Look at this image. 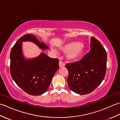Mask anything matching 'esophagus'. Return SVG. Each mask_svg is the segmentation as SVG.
Listing matches in <instances>:
<instances>
[{"label":"esophagus","instance_id":"1","mask_svg":"<svg viewBox=\"0 0 120 120\" xmlns=\"http://www.w3.org/2000/svg\"><path fill=\"white\" fill-rule=\"evenodd\" d=\"M59 67L60 68H63L65 66V64L64 63L62 62V61H59Z\"/></svg>","mask_w":120,"mask_h":120}]
</instances>
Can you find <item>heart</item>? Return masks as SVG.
I'll use <instances>...</instances> for the list:
<instances>
[{
	"label": "heart",
	"instance_id": "b5f03b06",
	"mask_svg": "<svg viewBox=\"0 0 120 120\" xmlns=\"http://www.w3.org/2000/svg\"><path fill=\"white\" fill-rule=\"evenodd\" d=\"M62 50L67 53L68 58L71 61L79 59L83 55L85 47L82 44L78 41L68 43L62 47Z\"/></svg>",
	"mask_w": 120,
	"mask_h": 120
}]
</instances>
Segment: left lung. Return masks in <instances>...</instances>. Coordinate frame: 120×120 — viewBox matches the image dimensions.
<instances>
[{
  "mask_svg": "<svg viewBox=\"0 0 120 120\" xmlns=\"http://www.w3.org/2000/svg\"><path fill=\"white\" fill-rule=\"evenodd\" d=\"M90 50L78 61L68 63V83L75 93L85 95L92 92L105 78L107 53L101 42L91 37Z\"/></svg>",
  "mask_w": 120,
  "mask_h": 120,
  "instance_id": "1",
  "label": "left lung"
}]
</instances>
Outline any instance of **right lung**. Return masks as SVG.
Returning <instances> with one entry per match:
<instances>
[{
	"label": "right lung",
	"mask_w": 120,
	"mask_h": 120,
	"mask_svg": "<svg viewBox=\"0 0 120 120\" xmlns=\"http://www.w3.org/2000/svg\"><path fill=\"white\" fill-rule=\"evenodd\" d=\"M32 42L43 50L48 47L36 37L27 34L17 41L10 53V73L13 79L25 92L39 95L47 91L55 73L59 68L58 59L41 52L37 57L26 59L22 51V42Z\"/></svg>",
	"instance_id": "add662e5"
}]
</instances>
